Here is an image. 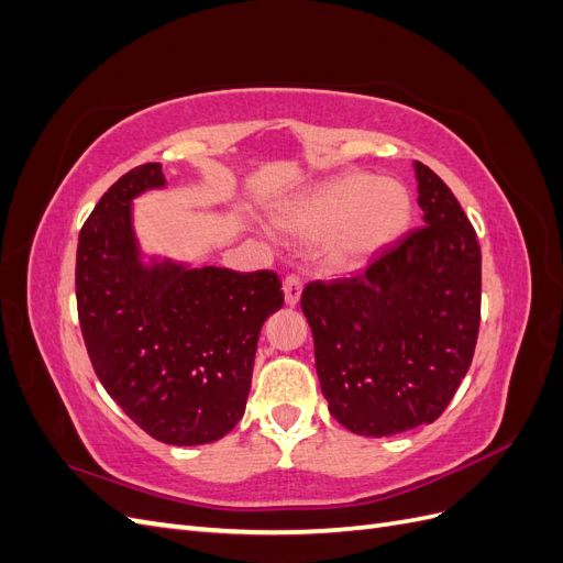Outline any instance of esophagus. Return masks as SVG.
<instances>
[{
  "mask_svg": "<svg viewBox=\"0 0 563 563\" xmlns=\"http://www.w3.org/2000/svg\"><path fill=\"white\" fill-rule=\"evenodd\" d=\"M300 294H302V282H300V277L288 275V277L284 279V298H286L288 308H296L298 300H300Z\"/></svg>",
  "mask_w": 563,
  "mask_h": 563,
  "instance_id": "obj_1",
  "label": "esophagus"
}]
</instances>
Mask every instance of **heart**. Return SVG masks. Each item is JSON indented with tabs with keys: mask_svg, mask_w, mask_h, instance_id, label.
Segmentation results:
<instances>
[{
	"mask_svg": "<svg viewBox=\"0 0 563 563\" xmlns=\"http://www.w3.org/2000/svg\"><path fill=\"white\" fill-rule=\"evenodd\" d=\"M411 220V197L397 180L343 174L284 201L275 211L282 232L319 240L321 261L354 269L397 242Z\"/></svg>",
	"mask_w": 563,
	"mask_h": 563,
	"instance_id": "b5f03b06",
	"label": "heart"
}]
</instances>
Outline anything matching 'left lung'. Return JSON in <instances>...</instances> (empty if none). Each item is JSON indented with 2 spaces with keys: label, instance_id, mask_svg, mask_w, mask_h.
Wrapping results in <instances>:
<instances>
[{
  "label": "left lung",
  "instance_id": "left-lung-1",
  "mask_svg": "<svg viewBox=\"0 0 563 563\" xmlns=\"http://www.w3.org/2000/svg\"><path fill=\"white\" fill-rule=\"evenodd\" d=\"M422 228L362 275L312 282L300 308L331 416L362 437L434 422L472 364L482 319V249L449 185L413 162Z\"/></svg>",
  "mask_w": 563,
  "mask_h": 563
}]
</instances>
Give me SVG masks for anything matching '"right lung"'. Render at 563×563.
Instances as JSON below:
<instances>
[{
  "label": "right lung",
  "mask_w": 563,
  "mask_h": 563,
  "mask_svg": "<svg viewBox=\"0 0 563 563\" xmlns=\"http://www.w3.org/2000/svg\"><path fill=\"white\" fill-rule=\"evenodd\" d=\"M164 185L162 164H143L100 197L79 232L77 312L122 411L164 444L199 446L244 416L258 335L284 294L272 269L143 263L131 201Z\"/></svg>",
  "instance_id": "add662e5"
}]
</instances>
